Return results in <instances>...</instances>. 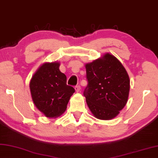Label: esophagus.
<instances>
[{
  "instance_id": "obj_1",
  "label": "esophagus",
  "mask_w": 158,
  "mask_h": 158,
  "mask_svg": "<svg viewBox=\"0 0 158 158\" xmlns=\"http://www.w3.org/2000/svg\"><path fill=\"white\" fill-rule=\"evenodd\" d=\"M75 90H76V92H80V91H81V86L80 85H77V86L75 87Z\"/></svg>"
}]
</instances>
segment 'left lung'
Instances as JSON below:
<instances>
[{
    "label": "left lung",
    "mask_w": 158,
    "mask_h": 158,
    "mask_svg": "<svg viewBox=\"0 0 158 158\" xmlns=\"http://www.w3.org/2000/svg\"><path fill=\"white\" fill-rule=\"evenodd\" d=\"M85 68L88 85L84 96L90 111L101 120L115 118L128 99L130 78L126 69L109 52L85 64Z\"/></svg>",
    "instance_id": "8db88e82"
}]
</instances>
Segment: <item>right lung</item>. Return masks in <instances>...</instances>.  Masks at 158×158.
Masks as SVG:
<instances>
[{
    "label": "right lung",
    "mask_w": 158,
    "mask_h": 158,
    "mask_svg": "<svg viewBox=\"0 0 158 158\" xmlns=\"http://www.w3.org/2000/svg\"><path fill=\"white\" fill-rule=\"evenodd\" d=\"M60 65L59 62L44 63L30 82L34 105L48 118L62 115L75 92L73 87L66 85V76L60 71Z\"/></svg>",
    "instance_id": "add662e5"
}]
</instances>
